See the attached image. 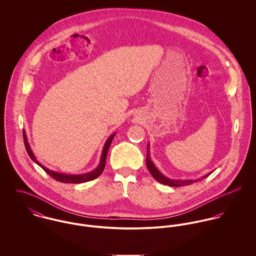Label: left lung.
<instances>
[{
  "label": "left lung",
  "mask_w": 256,
  "mask_h": 256,
  "mask_svg": "<svg viewBox=\"0 0 256 256\" xmlns=\"http://www.w3.org/2000/svg\"><path fill=\"white\" fill-rule=\"evenodd\" d=\"M146 168L148 170V172H150V174L152 176V178L158 182L162 183V184H166V185H168V186H174V187H180V186H184V185H189V184H192L194 182H197V180H170L168 178H166L164 176H162L158 170L154 166V164L152 162V160H150L148 158V154H146ZM209 174L205 176V178H207ZM198 180H202L201 178Z\"/></svg>",
  "instance_id": "8db88e82"
}]
</instances>
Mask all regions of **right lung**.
Masks as SVG:
<instances>
[{
	"instance_id": "1",
	"label": "right lung",
	"mask_w": 256,
	"mask_h": 256,
	"mask_svg": "<svg viewBox=\"0 0 256 256\" xmlns=\"http://www.w3.org/2000/svg\"><path fill=\"white\" fill-rule=\"evenodd\" d=\"M115 134H112L108 138V140L106 141L104 148V150H102V158H100V166L92 172L90 174H82V176H69V174H58V172H52L48 168H46L45 166H43L41 164H39L32 152V150H30V146L28 143V139H26V132L24 130V146L26 148V152L28 154V156H30V158L36 162L37 164L39 166H41L43 168V170L48 174L52 178H54L55 180L59 182L62 183H82L86 182H90V180H92L96 178H98L102 172H104V166H106V156H108V148H110V144L112 142V139L114 137Z\"/></svg>"
}]
</instances>
